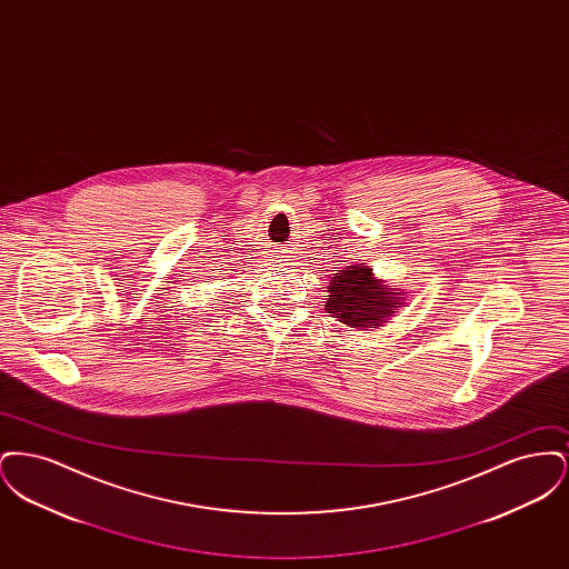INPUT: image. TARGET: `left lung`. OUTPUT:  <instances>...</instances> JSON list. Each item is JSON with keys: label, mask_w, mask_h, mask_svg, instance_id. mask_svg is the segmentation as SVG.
Returning <instances> with one entry per match:
<instances>
[{"label": "left lung", "mask_w": 569, "mask_h": 569, "mask_svg": "<svg viewBox=\"0 0 569 569\" xmlns=\"http://www.w3.org/2000/svg\"><path fill=\"white\" fill-rule=\"evenodd\" d=\"M373 269L353 264L337 272L328 286L326 311L352 328H376L401 305L399 292H388L373 277Z\"/></svg>", "instance_id": "8db88e82"}]
</instances>
